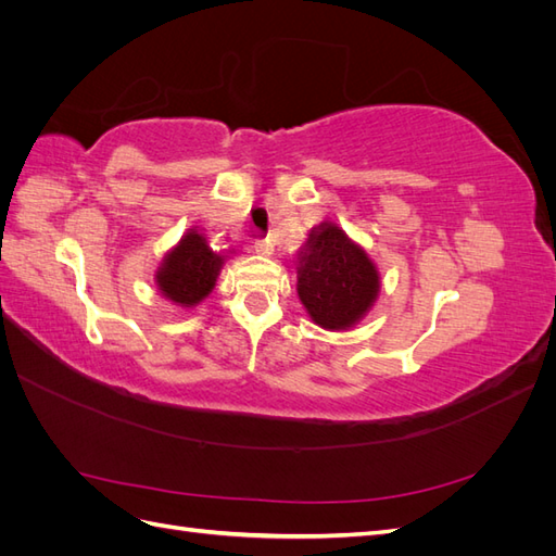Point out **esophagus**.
I'll list each match as a JSON object with an SVG mask.
<instances>
[{
  "mask_svg": "<svg viewBox=\"0 0 556 556\" xmlns=\"http://www.w3.org/2000/svg\"><path fill=\"white\" fill-rule=\"evenodd\" d=\"M252 252H255V255L268 257L274 252V243L271 241H255V243H252Z\"/></svg>",
  "mask_w": 556,
  "mask_h": 556,
  "instance_id": "esophagus-1",
  "label": "esophagus"
}]
</instances>
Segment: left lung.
Segmentation results:
<instances>
[{
  "mask_svg": "<svg viewBox=\"0 0 556 556\" xmlns=\"http://www.w3.org/2000/svg\"><path fill=\"white\" fill-rule=\"evenodd\" d=\"M296 294L317 327L348 331L359 325L380 294V271L368 252L336 223H319L299 248Z\"/></svg>",
  "mask_w": 556,
  "mask_h": 556,
  "instance_id": "8db88e82",
  "label": "left lung"
}]
</instances>
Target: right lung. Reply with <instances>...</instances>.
Wrapping results in <instances>:
<instances>
[{
    "instance_id": "obj_1",
    "label": "right lung",
    "mask_w": 556,
    "mask_h": 556,
    "mask_svg": "<svg viewBox=\"0 0 556 556\" xmlns=\"http://www.w3.org/2000/svg\"><path fill=\"white\" fill-rule=\"evenodd\" d=\"M231 252H215L204 231L199 227L188 229L172 250H166L157 266L155 285L160 296L180 308L199 306L213 292Z\"/></svg>"
}]
</instances>
